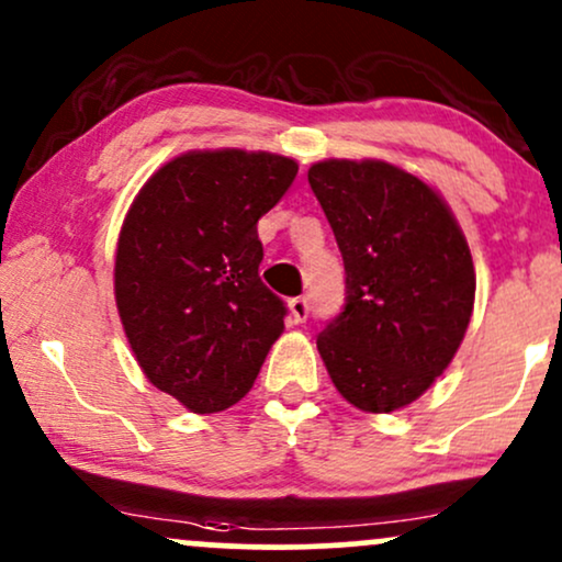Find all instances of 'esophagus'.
<instances>
[{
	"mask_svg": "<svg viewBox=\"0 0 562 562\" xmlns=\"http://www.w3.org/2000/svg\"><path fill=\"white\" fill-rule=\"evenodd\" d=\"M288 308H290V319H293L295 325H301V322L308 319V312H312V303H308V299H303V295H299V299H290Z\"/></svg>",
	"mask_w": 562,
	"mask_h": 562,
	"instance_id": "obj_1",
	"label": "esophagus"
}]
</instances>
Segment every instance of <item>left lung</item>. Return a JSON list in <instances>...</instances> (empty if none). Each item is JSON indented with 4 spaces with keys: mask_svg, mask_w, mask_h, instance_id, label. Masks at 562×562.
I'll list each match as a JSON object with an SVG mask.
<instances>
[{
    "mask_svg": "<svg viewBox=\"0 0 562 562\" xmlns=\"http://www.w3.org/2000/svg\"><path fill=\"white\" fill-rule=\"evenodd\" d=\"M344 256L346 303L317 348L335 389L364 412L415 402L465 338L475 299L465 235L436 190L383 160L308 169Z\"/></svg>",
    "mask_w": 562,
    "mask_h": 562,
    "instance_id": "1",
    "label": "left lung"
}]
</instances>
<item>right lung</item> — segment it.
<instances>
[{
  "label": "right lung",
  "mask_w": 562,
  "mask_h": 562,
  "mask_svg": "<svg viewBox=\"0 0 562 562\" xmlns=\"http://www.w3.org/2000/svg\"><path fill=\"white\" fill-rule=\"evenodd\" d=\"M299 164L272 153H184L150 177L115 250V303L156 389L198 415L237 404L285 327L261 282L259 218Z\"/></svg>",
  "instance_id": "obj_1"
}]
</instances>
